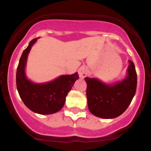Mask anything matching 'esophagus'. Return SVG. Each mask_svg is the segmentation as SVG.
<instances>
[{
  "label": "esophagus",
  "instance_id": "1",
  "mask_svg": "<svg viewBox=\"0 0 151 151\" xmlns=\"http://www.w3.org/2000/svg\"><path fill=\"white\" fill-rule=\"evenodd\" d=\"M78 75H79V77L81 78H84L85 77H86L88 74V69L87 67L85 66H82L80 67L78 70Z\"/></svg>",
  "mask_w": 151,
  "mask_h": 151
}]
</instances>
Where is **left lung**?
<instances>
[{
  "mask_svg": "<svg viewBox=\"0 0 151 151\" xmlns=\"http://www.w3.org/2000/svg\"><path fill=\"white\" fill-rule=\"evenodd\" d=\"M129 63L126 78L114 85H106L94 78H85L87 83L88 106L93 115L100 118L113 119L126 110L137 88L134 64L131 60Z\"/></svg>",
  "mask_w": 151,
  "mask_h": 151,
  "instance_id": "left-lung-1",
  "label": "left lung"
}]
</instances>
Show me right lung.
Listing matches in <instances>:
<instances>
[{
	"label": "right lung",
	"instance_id": "add662e5",
	"mask_svg": "<svg viewBox=\"0 0 151 151\" xmlns=\"http://www.w3.org/2000/svg\"><path fill=\"white\" fill-rule=\"evenodd\" d=\"M38 38L29 42L22 52L17 70V88L21 99L29 110L38 114H52L60 110L64 106L68 92L78 78V73L63 75L50 82L33 83L26 78L25 73L27 57L32 45Z\"/></svg>",
	"mask_w": 151,
	"mask_h": 151
}]
</instances>
